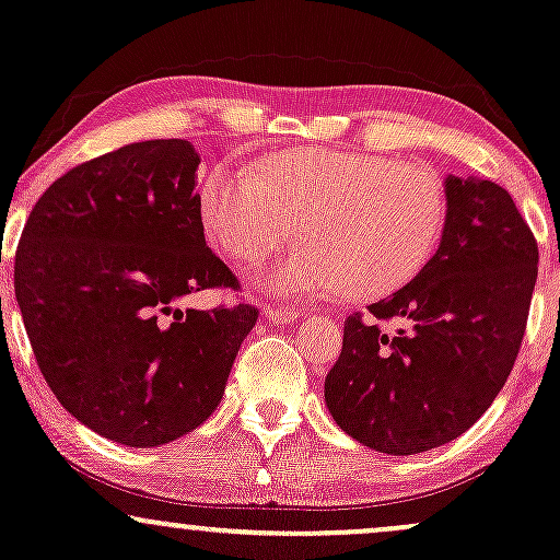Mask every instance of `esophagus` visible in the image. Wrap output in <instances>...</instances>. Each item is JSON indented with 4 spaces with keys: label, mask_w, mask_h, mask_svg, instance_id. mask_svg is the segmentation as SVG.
Listing matches in <instances>:
<instances>
[{
    "label": "esophagus",
    "mask_w": 560,
    "mask_h": 560,
    "mask_svg": "<svg viewBox=\"0 0 560 560\" xmlns=\"http://www.w3.org/2000/svg\"><path fill=\"white\" fill-rule=\"evenodd\" d=\"M264 317H267L269 323H293V319L304 317V314L296 310H288V306H267V310H264Z\"/></svg>",
    "instance_id": "obj_1"
}]
</instances>
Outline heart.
<instances>
[{
  "mask_svg": "<svg viewBox=\"0 0 560 560\" xmlns=\"http://www.w3.org/2000/svg\"><path fill=\"white\" fill-rule=\"evenodd\" d=\"M447 209L433 168L357 150H293L259 172L222 163L200 187L206 235L235 261L288 243L304 219L310 243L254 272L285 299L392 296L431 264Z\"/></svg>",
  "mask_w": 560,
  "mask_h": 560,
  "instance_id": "b5f03b06",
  "label": "heart"
}]
</instances>
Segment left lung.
I'll list each match as a JSON object with an SVG mask.
<instances>
[{
    "label": "left lung",
    "instance_id": "obj_1",
    "mask_svg": "<svg viewBox=\"0 0 560 560\" xmlns=\"http://www.w3.org/2000/svg\"><path fill=\"white\" fill-rule=\"evenodd\" d=\"M447 224L423 272L343 323L325 405L351 439L386 455L452 442L505 386L524 341L539 250L529 224L489 179L447 177ZM399 318L383 334L378 322Z\"/></svg>",
    "mask_w": 560,
    "mask_h": 560
}]
</instances>
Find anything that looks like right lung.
<instances>
[{
    "label": "right lung",
    "mask_w": 560,
    "mask_h": 560,
    "mask_svg": "<svg viewBox=\"0 0 560 560\" xmlns=\"http://www.w3.org/2000/svg\"><path fill=\"white\" fill-rule=\"evenodd\" d=\"M200 155L131 142L79 163L36 200L15 254V299L44 381L110 442L159 447L217 410L250 304L179 310L232 269L206 246Z\"/></svg>",
    "instance_id": "obj_1"
}]
</instances>
